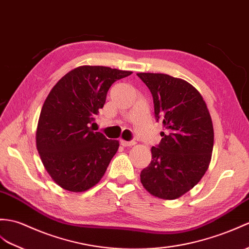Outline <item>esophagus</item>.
I'll use <instances>...</instances> for the list:
<instances>
[{"label": "esophagus", "mask_w": 249, "mask_h": 249, "mask_svg": "<svg viewBox=\"0 0 249 249\" xmlns=\"http://www.w3.org/2000/svg\"><path fill=\"white\" fill-rule=\"evenodd\" d=\"M121 144H122L123 146H132V145H135L136 144V141H134V140H131V141H124V140H122L121 141Z\"/></svg>", "instance_id": "obj_1"}]
</instances>
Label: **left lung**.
Wrapping results in <instances>:
<instances>
[{
  "mask_svg": "<svg viewBox=\"0 0 249 249\" xmlns=\"http://www.w3.org/2000/svg\"><path fill=\"white\" fill-rule=\"evenodd\" d=\"M151 91L155 119L162 122L160 143L140 179L149 193L175 199L204 176L214 141L212 120L203 96L186 80L161 73H138Z\"/></svg>",
  "mask_w": 249,
  "mask_h": 249,
  "instance_id": "left-lung-1",
  "label": "left lung"
}]
</instances>
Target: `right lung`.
Returning a JSON list of instances; mask_svg holds the SVG:
<instances>
[{"instance_id": "obj_1", "label": "right lung", "mask_w": 249, "mask_h": 249, "mask_svg": "<svg viewBox=\"0 0 249 249\" xmlns=\"http://www.w3.org/2000/svg\"><path fill=\"white\" fill-rule=\"evenodd\" d=\"M132 72L83 66L66 74L51 90L39 117L37 149L52 179L71 192L101 180L119 148L90 124L104 107L108 90Z\"/></svg>"}]
</instances>
